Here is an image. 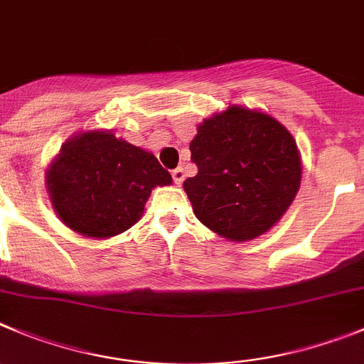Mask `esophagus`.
Listing matches in <instances>:
<instances>
[{
    "instance_id": "34e87169",
    "label": "esophagus",
    "mask_w": 364,
    "mask_h": 364,
    "mask_svg": "<svg viewBox=\"0 0 364 364\" xmlns=\"http://www.w3.org/2000/svg\"><path fill=\"white\" fill-rule=\"evenodd\" d=\"M171 175H173V180H175V184H176V186L182 184V182H184V178H186L184 168H176V169H173Z\"/></svg>"
}]
</instances>
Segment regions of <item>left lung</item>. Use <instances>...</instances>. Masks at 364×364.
Segmentation results:
<instances>
[{"label": "left lung", "instance_id": "8db88e82", "mask_svg": "<svg viewBox=\"0 0 364 364\" xmlns=\"http://www.w3.org/2000/svg\"><path fill=\"white\" fill-rule=\"evenodd\" d=\"M198 173L184 182L195 216L229 242L265 235L301 186L291 132L259 109L229 105L196 126L189 144Z\"/></svg>", "mask_w": 364, "mask_h": 364}]
</instances>
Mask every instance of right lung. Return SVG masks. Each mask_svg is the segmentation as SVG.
Here are the masks:
<instances>
[{"mask_svg":"<svg viewBox=\"0 0 364 364\" xmlns=\"http://www.w3.org/2000/svg\"><path fill=\"white\" fill-rule=\"evenodd\" d=\"M171 182L151 151L109 129L70 136L45 173L58 218L73 232L95 240L128 231L142 218L153 189Z\"/></svg>","mask_w":364,"mask_h":364,"instance_id":"obj_1","label":"right lung"}]
</instances>
